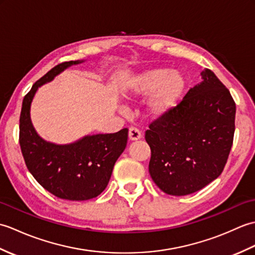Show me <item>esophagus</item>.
I'll list each match as a JSON object with an SVG mask.
<instances>
[{"label": "esophagus", "instance_id": "1", "mask_svg": "<svg viewBox=\"0 0 255 255\" xmlns=\"http://www.w3.org/2000/svg\"><path fill=\"white\" fill-rule=\"evenodd\" d=\"M141 131L139 130L138 128L136 127H130L129 128V131H128V137L130 140H138L141 138Z\"/></svg>", "mask_w": 255, "mask_h": 255}]
</instances>
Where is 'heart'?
<instances>
[{"label":"heart","mask_w":255,"mask_h":255,"mask_svg":"<svg viewBox=\"0 0 255 255\" xmlns=\"http://www.w3.org/2000/svg\"><path fill=\"white\" fill-rule=\"evenodd\" d=\"M185 81L177 71L159 68L148 70L131 83L133 95H145L152 92L147 101V112L152 116H162L177 104L183 93Z\"/></svg>","instance_id":"b5f03b06"}]
</instances>
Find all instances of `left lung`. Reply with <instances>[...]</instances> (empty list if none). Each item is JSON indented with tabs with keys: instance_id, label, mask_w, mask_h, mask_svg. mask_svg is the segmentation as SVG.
<instances>
[{
	"instance_id": "8db88e82",
	"label": "left lung",
	"mask_w": 255,
	"mask_h": 255,
	"mask_svg": "<svg viewBox=\"0 0 255 255\" xmlns=\"http://www.w3.org/2000/svg\"><path fill=\"white\" fill-rule=\"evenodd\" d=\"M174 108L149 125V173L162 192L184 196L223 173L234 143L236 103L213 71Z\"/></svg>"
}]
</instances>
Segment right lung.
Instances as JSON below:
<instances>
[{
  "label": "right lung",
  "instance_id": "add662e5",
  "mask_svg": "<svg viewBox=\"0 0 255 255\" xmlns=\"http://www.w3.org/2000/svg\"><path fill=\"white\" fill-rule=\"evenodd\" d=\"M80 63L57 64L35 82L23 100L19 117V145L27 169L46 191L68 200H88L104 191L115 162L126 148L128 129L86 136L78 142L57 145L42 140L32 127L30 103L37 89L64 69Z\"/></svg>",
  "mask_w": 255,
  "mask_h": 255
}]
</instances>
